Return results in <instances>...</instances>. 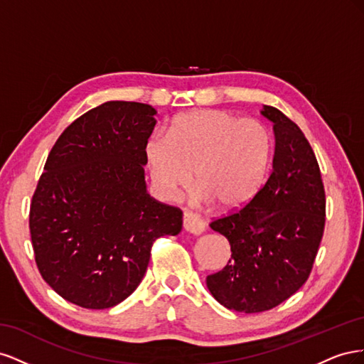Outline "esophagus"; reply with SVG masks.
<instances>
[{
  "instance_id": "esophagus-1",
  "label": "esophagus",
  "mask_w": 364,
  "mask_h": 364,
  "mask_svg": "<svg viewBox=\"0 0 364 364\" xmlns=\"http://www.w3.org/2000/svg\"><path fill=\"white\" fill-rule=\"evenodd\" d=\"M182 220H183V229L188 230L190 234L199 235V234H202L203 230H205V225H203L202 220L197 217L196 214H193V213L185 211Z\"/></svg>"
}]
</instances>
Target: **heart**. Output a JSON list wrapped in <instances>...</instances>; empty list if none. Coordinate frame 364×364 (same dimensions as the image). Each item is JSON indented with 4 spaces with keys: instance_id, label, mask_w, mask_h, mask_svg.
<instances>
[{
    "instance_id": "obj_1",
    "label": "heart",
    "mask_w": 364,
    "mask_h": 364,
    "mask_svg": "<svg viewBox=\"0 0 364 364\" xmlns=\"http://www.w3.org/2000/svg\"><path fill=\"white\" fill-rule=\"evenodd\" d=\"M272 153V136L258 121L208 109L174 119L167 136L150 138L146 164L162 196L181 193L193 171L197 200L235 209L261 191Z\"/></svg>"
}]
</instances>
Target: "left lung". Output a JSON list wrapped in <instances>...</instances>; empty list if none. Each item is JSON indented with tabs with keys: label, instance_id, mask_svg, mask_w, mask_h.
<instances>
[{
	"label": "left lung",
	"instance_id": "left-lung-1",
	"mask_svg": "<svg viewBox=\"0 0 364 364\" xmlns=\"http://www.w3.org/2000/svg\"><path fill=\"white\" fill-rule=\"evenodd\" d=\"M273 123V171L255 199L209 226L228 238L230 259L208 274L215 301L238 313H261L287 301L310 277L325 229V188L310 142L279 109Z\"/></svg>",
	"mask_w": 364,
	"mask_h": 364
}]
</instances>
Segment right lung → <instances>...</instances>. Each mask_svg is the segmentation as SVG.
I'll list each match as a JSON object with an SVG mask.
<instances>
[{
  "instance_id": "right-lung-1",
  "label": "right lung",
  "mask_w": 364,
  "mask_h": 364,
  "mask_svg": "<svg viewBox=\"0 0 364 364\" xmlns=\"http://www.w3.org/2000/svg\"><path fill=\"white\" fill-rule=\"evenodd\" d=\"M155 115L150 105L106 102L50 151L28 225L41 277L65 301L90 310L123 302L144 278L153 243L181 232V209L146 188Z\"/></svg>"
}]
</instances>
